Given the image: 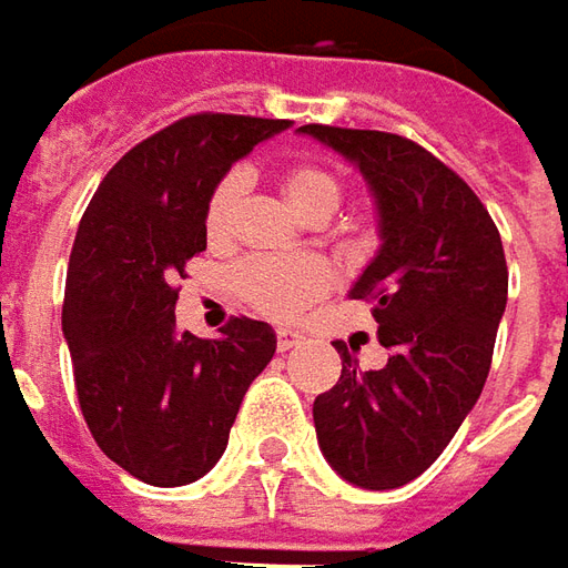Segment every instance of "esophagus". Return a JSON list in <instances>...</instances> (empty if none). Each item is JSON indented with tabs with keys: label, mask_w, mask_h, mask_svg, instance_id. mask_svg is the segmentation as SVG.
Instances as JSON below:
<instances>
[{
	"label": "esophagus",
	"mask_w": 568,
	"mask_h": 568,
	"mask_svg": "<svg viewBox=\"0 0 568 568\" xmlns=\"http://www.w3.org/2000/svg\"><path fill=\"white\" fill-rule=\"evenodd\" d=\"M302 339H304V333L302 329H295V326H280V329H276V345H280V352L295 348Z\"/></svg>",
	"instance_id": "esophagus-1"
}]
</instances>
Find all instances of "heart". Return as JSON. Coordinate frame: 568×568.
<instances>
[{
    "label": "heart",
    "mask_w": 568,
    "mask_h": 568,
    "mask_svg": "<svg viewBox=\"0 0 568 568\" xmlns=\"http://www.w3.org/2000/svg\"><path fill=\"white\" fill-rule=\"evenodd\" d=\"M283 191L292 206L302 210L304 216L323 220L343 201L345 182L336 169L304 160V163L285 169ZM242 194H245V172L242 169H229L210 191L204 206V232L213 245H223L232 235ZM329 283H333L329 266L323 264L321 257H311V254L251 257L235 273V285H239L242 298L254 311H261L266 317H276V321L298 317L302 311H307L321 298Z\"/></svg>",
    "instance_id": "b5f03b06"
}]
</instances>
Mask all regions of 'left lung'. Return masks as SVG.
Returning a JSON list of instances; mask_svg holds the SVG:
<instances>
[{
    "instance_id": "1",
    "label": "left lung",
    "mask_w": 568,
    "mask_h": 568,
    "mask_svg": "<svg viewBox=\"0 0 568 568\" xmlns=\"http://www.w3.org/2000/svg\"><path fill=\"white\" fill-rule=\"evenodd\" d=\"M362 169L381 210L383 245L352 298L371 304L389 348L362 371L333 343L343 377L314 399L326 462L367 490L424 475L475 408L506 311L509 270L487 206L430 150L389 131L302 125Z\"/></svg>"
}]
</instances>
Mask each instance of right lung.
<instances>
[{
  "instance_id": "right-lung-1",
  "label": "right lung",
  "mask_w": 568,
  "mask_h": 568,
  "mask_svg": "<svg viewBox=\"0 0 568 568\" xmlns=\"http://www.w3.org/2000/svg\"><path fill=\"white\" fill-rule=\"evenodd\" d=\"M285 128V119L185 115L128 150L81 216L62 304L74 389L97 446L144 484L204 478L276 352L273 326L251 317H232L220 339L179 333L175 280L206 251L213 185Z\"/></svg>"
}]
</instances>
